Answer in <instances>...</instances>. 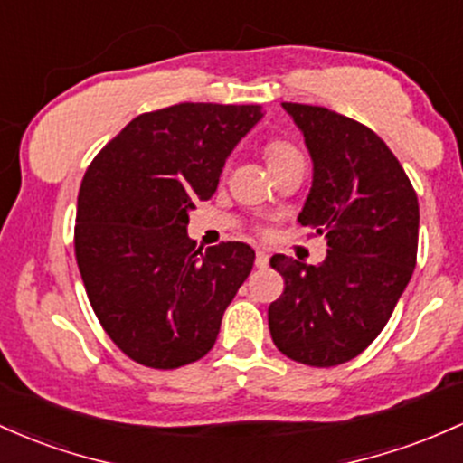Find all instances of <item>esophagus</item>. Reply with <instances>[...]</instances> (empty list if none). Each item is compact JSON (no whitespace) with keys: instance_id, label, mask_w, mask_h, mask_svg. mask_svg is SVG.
I'll return each instance as SVG.
<instances>
[{"instance_id":"1","label":"esophagus","mask_w":463,"mask_h":463,"mask_svg":"<svg viewBox=\"0 0 463 463\" xmlns=\"http://www.w3.org/2000/svg\"><path fill=\"white\" fill-rule=\"evenodd\" d=\"M268 263H270V257H268L263 250H257V255H255V266L261 268V270H263V268H268Z\"/></svg>"}]
</instances>
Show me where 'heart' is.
Returning a JSON list of instances; mask_svg holds the SVG:
<instances>
[{
    "instance_id": "obj_1",
    "label": "heart",
    "mask_w": 463,
    "mask_h": 463,
    "mask_svg": "<svg viewBox=\"0 0 463 463\" xmlns=\"http://www.w3.org/2000/svg\"><path fill=\"white\" fill-rule=\"evenodd\" d=\"M292 157H301V154H298L297 146L289 145L286 140L274 138L266 145V160L270 169H277V166H281L283 162L292 160Z\"/></svg>"
}]
</instances>
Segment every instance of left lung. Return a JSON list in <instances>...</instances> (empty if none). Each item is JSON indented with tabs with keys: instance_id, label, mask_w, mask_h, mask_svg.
<instances>
[{
	"instance_id": "1",
	"label": "left lung",
	"mask_w": 463,
	"mask_h": 463,
	"mask_svg": "<svg viewBox=\"0 0 463 463\" xmlns=\"http://www.w3.org/2000/svg\"><path fill=\"white\" fill-rule=\"evenodd\" d=\"M314 177L301 226L327 240L318 266L274 255L286 288L268 307L274 345L309 367L363 354L393 314L418 259L420 206L398 157L369 127L327 108L283 103Z\"/></svg>"
}]
</instances>
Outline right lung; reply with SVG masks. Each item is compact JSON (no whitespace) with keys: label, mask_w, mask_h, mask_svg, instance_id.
<instances>
[{"label":"right lung","mask_w":463,"mask_h":463,"mask_svg":"<svg viewBox=\"0 0 463 463\" xmlns=\"http://www.w3.org/2000/svg\"><path fill=\"white\" fill-rule=\"evenodd\" d=\"M261 116V105L217 103L140 114L85 171L76 263L108 336L145 367L177 369L211 352L223 312L252 270L248 243L202 252L186 226Z\"/></svg>","instance_id":"obj_1"}]
</instances>
